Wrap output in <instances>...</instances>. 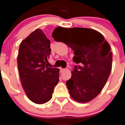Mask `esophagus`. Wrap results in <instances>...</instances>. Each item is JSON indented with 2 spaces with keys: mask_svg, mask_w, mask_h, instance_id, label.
I'll list each match as a JSON object with an SVG mask.
<instances>
[{
  "mask_svg": "<svg viewBox=\"0 0 125 125\" xmlns=\"http://www.w3.org/2000/svg\"><path fill=\"white\" fill-rule=\"evenodd\" d=\"M64 69H63V68H60V73H62V72H63L64 71Z\"/></svg>",
  "mask_w": 125,
  "mask_h": 125,
  "instance_id": "obj_1",
  "label": "esophagus"
}]
</instances>
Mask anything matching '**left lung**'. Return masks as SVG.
I'll return each mask as SVG.
<instances>
[{"label": "left lung", "instance_id": "1", "mask_svg": "<svg viewBox=\"0 0 125 125\" xmlns=\"http://www.w3.org/2000/svg\"><path fill=\"white\" fill-rule=\"evenodd\" d=\"M53 34V33H52ZM65 38L59 41V36ZM55 40L66 43L74 51L75 66L66 83L71 97L80 103H86L97 96L105 85L112 70L113 53L103 35L85 28H68L53 34Z\"/></svg>", "mask_w": 125, "mask_h": 125}]
</instances>
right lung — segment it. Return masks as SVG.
Instances as JSON below:
<instances>
[{"label": "right lung", "instance_id": "obj_1", "mask_svg": "<svg viewBox=\"0 0 125 125\" xmlns=\"http://www.w3.org/2000/svg\"><path fill=\"white\" fill-rule=\"evenodd\" d=\"M60 31L68 28L57 27ZM50 40L43 31L36 29L22 40L19 49L17 66L24 91L37 104L48 102L59 81V69L48 67L51 50Z\"/></svg>", "mask_w": 125, "mask_h": 125}]
</instances>
